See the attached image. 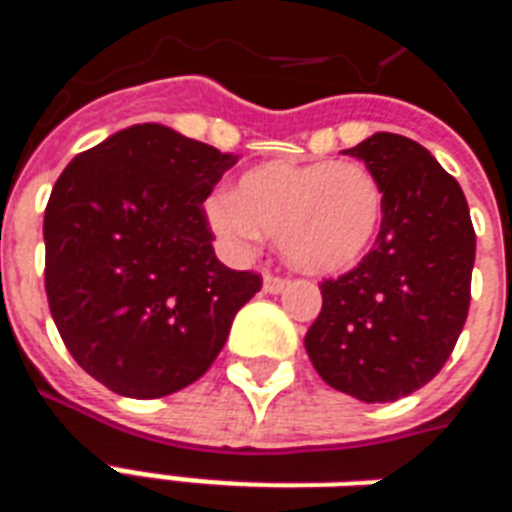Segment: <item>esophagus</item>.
Wrapping results in <instances>:
<instances>
[{"instance_id":"1","label":"esophagus","mask_w":512,"mask_h":512,"mask_svg":"<svg viewBox=\"0 0 512 512\" xmlns=\"http://www.w3.org/2000/svg\"><path fill=\"white\" fill-rule=\"evenodd\" d=\"M288 285L290 279L277 277V274H266V277H263V290H266V293H282Z\"/></svg>"}]
</instances>
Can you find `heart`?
Segmentation results:
<instances>
[{
    "instance_id": "b5f03b06",
    "label": "heart",
    "mask_w": 512,
    "mask_h": 512,
    "mask_svg": "<svg viewBox=\"0 0 512 512\" xmlns=\"http://www.w3.org/2000/svg\"><path fill=\"white\" fill-rule=\"evenodd\" d=\"M205 216L235 249L268 233L301 271L340 274L376 241L384 191L362 164L274 158L244 172L238 194H213Z\"/></svg>"
}]
</instances>
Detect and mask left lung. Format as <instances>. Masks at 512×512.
Instances as JSON below:
<instances>
[{
    "mask_svg": "<svg viewBox=\"0 0 512 512\" xmlns=\"http://www.w3.org/2000/svg\"><path fill=\"white\" fill-rule=\"evenodd\" d=\"M345 153L376 175L384 219L362 263L321 282L304 348L329 386L392 403L428 384L458 343L472 299V216L458 180L408 136L381 131Z\"/></svg>",
    "mask_w": 512,
    "mask_h": 512,
    "instance_id": "8db88e82",
    "label": "left lung"
}]
</instances>
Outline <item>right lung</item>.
Listing matches in <instances>:
<instances>
[{
    "label": "right lung",
    "instance_id": "obj_1",
    "mask_svg": "<svg viewBox=\"0 0 512 512\" xmlns=\"http://www.w3.org/2000/svg\"><path fill=\"white\" fill-rule=\"evenodd\" d=\"M238 156L142 123L73 158L51 189L46 296L84 373L123 397L194 384L263 279L213 252L202 202Z\"/></svg>",
    "mask_w": 512,
    "mask_h": 512
}]
</instances>
